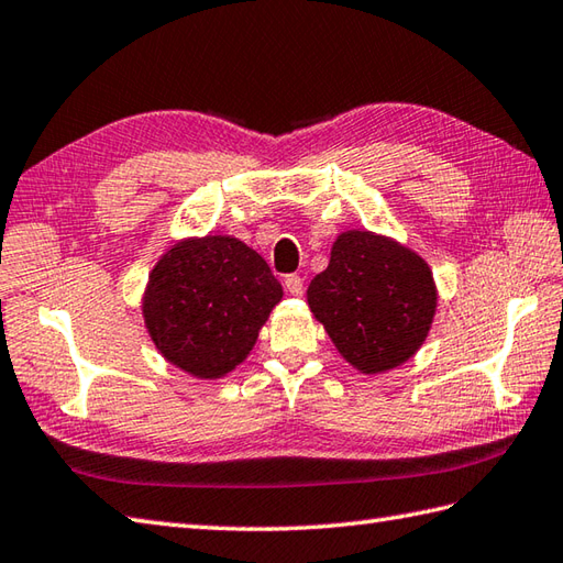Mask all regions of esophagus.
Segmentation results:
<instances>
[{
  "label": "esophagus",
  "instance_id": "esophagus-1",
  "mask_svg": "<svg viewBox=\"0 0 563 563\" xmlns=\"http://www.w3.org/2000/svg\"><path fill=\"white\" fill-rule=\"evenodd\" d=\"M285 290L295 297H300L305 292V283L300 275H285Z\"/></svg>",
  "mask_w": 563,
  "mask_h": 563
}]
</instances>
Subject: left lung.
I'll list each match as a JSON object with an SVG mask.
<instances>
[{"label":"left lung","instance_id":"1","mask_svg":"<svg viewBox=\"0 0 563 563\" xmlns=\"http://www.w3.org/2000/svg\"><path fill=\"white\" fill-rule=\"evenodd\" d=\"M307 302L343 361L377 375L421 349L438 290L416 251L385 234L349 230L333 242L327 271L309 283Z\"/></svg>","mask_w":563,"mask_h":563}]
</instances>
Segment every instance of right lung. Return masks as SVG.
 Here are the masks:
<instances>
[{
    "label": "right lung",
    "instance_id": "1",
    "mask_svg": "<svg viewBox=\"0 0 563 563\" xmlns=\"http://www.w3.org/2000/svg\"><path fill=\"white\" fill-rule=\"evenodd\" d=\"M283 285L254 249L230 234L188 236L152 268L142 317L152 343L178 369L218 379L246 361Z\"/></svg>",
    "mask_w": 563,
    "mask_h": 563
}]
</instances>
